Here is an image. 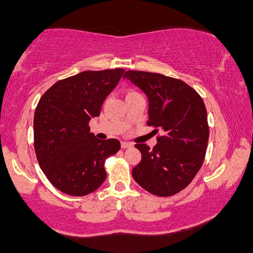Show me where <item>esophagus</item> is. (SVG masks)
<instances>
[{"mask_svg":"<svg viewBox=\"0 0 253 253\" xmlns=\"http://www.w3.org/2000/svg\"><path fill=\"white\" fill-rule=\"evenodd\" d=\"M133 144L132 143H127V141H121V147L123 149H128V147H132Z\"/></svg>","mask_w":253,"mask_h":253,"instance_id":"34e87169","label":"esophagus"}]
</instances>
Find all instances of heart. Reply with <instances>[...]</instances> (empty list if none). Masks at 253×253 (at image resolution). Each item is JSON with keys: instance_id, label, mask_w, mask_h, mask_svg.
<instances>
[{"instance_id": "b5f03b06", "label": "heart", "mask_w": 253, "mask_h": 253, "mask_svg": "<svg viewBox=\"0 0 253 253\" xmlns=\"http://www.w3.org/2000/svg\"><path fill=\"white\" fill-rule=\"evenodd\" d=\"M130 94H135V91H133V90H128V91H127V94H126V96H127V95H130Z\"/></svg>"}]
</instances>
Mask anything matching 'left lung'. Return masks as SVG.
I'll list each match as a JSON object with an SVG mask.
<instances>
[{
  "label": "left lung",
  "instance_id": "1",
  "mask_svg": "<svg viewBox=\"0 0 253 253\" xmlns=\"http://www.w3.org/2000/svg\"><path fill=\"white\" fill-rule=\"evenodd\" d=\"M124 78L149 98V121L157 145L135 144L141 161L133 168L134 181L156 196H172L199 172L207 151L210 126L202 97L190 85L162 74L128 70Z\"/></svg>",
  "mask_w": 253,
  "mask_h": 253
}]
</instances>
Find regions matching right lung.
Instances as JSON below:
<instances>
[{
    "mask_svg": "<svg viewBox=\"0 0 253 253\" xmlns=\"http://www.w3.org/2000/svg\"><path fill=\"white\" fill-rule=\"evenodd\" d=\"M124 72L120 68L80 72L54 83L38 102L33 123L38 163L62 193L88 195L106 179L104 162L120 150V141L98 140L89 121L100 115Z\"/></svg>",
    "mask_w": 253,
    "mask_h": 253,
    "instance_id": "add662e5",
    "label": "right lung"
}]
</instances>
